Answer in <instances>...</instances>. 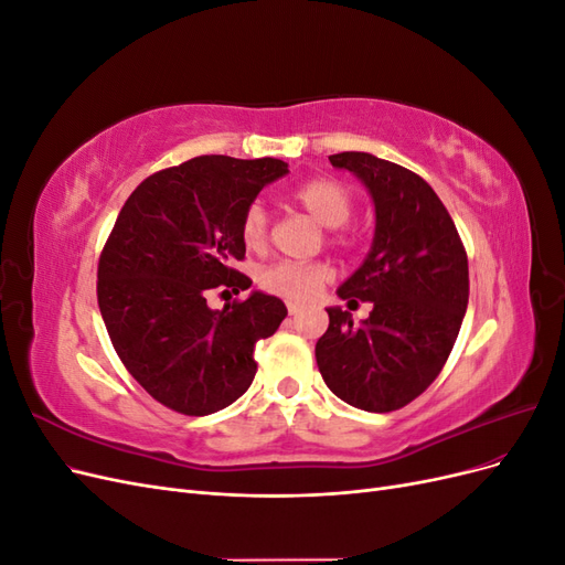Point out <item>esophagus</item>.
I'll list each match as a JSON object with an SVG mask.
<instances>
[{
    "instance_id": "esophagus-1",
    "label": "esophagus",
    "mask_w": 565,
    "mask_h": 565,
    "mask_svg": "<svg viewBox=\"0 0 565 565\" xmlns=\"http://www.w3.org/2000/svg\"><path fill=\"white\" fill-rule=\"evenodd\" d=\"M287 311H289V316H297V313L301 311V303H297V301H289V303H287Z\"/></svg>"
}]
</instances>
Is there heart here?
<instances>
[{"label": "heart", "instance_id": "obj_1", "mask_svg": "<svg viewBox=\"0 0 565 565\" xmlns=\"http://www.w3.org/2000/svg\"><path fill=\"white\" fill-rule=\"evenodd\" d=\"M292 200L301 210L309 212L320 226L339 228L344 226L353 212V198L344 183L334 179H311L295 188ZM241 237L243 245L252 252H262L268 243V216L262 204H249L241 221ZM332 278L330 268L324 264H297V262H280L268 266L262 276L259 285L270 295L282 299L303 301L318 295V289Z\"/></svg>", "mask_w": 565, "mask_h": 565}]
</instances>
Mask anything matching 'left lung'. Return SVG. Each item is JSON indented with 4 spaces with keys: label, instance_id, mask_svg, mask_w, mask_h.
Masks as SVG:
<instances>
[{
    "label": "left lung",
    "instance_id": "left-lung-1",
    "mask_svg": "<svg viewBox=\"0 0 565 565\" xmlns=\"http://www.w3.org/2000/svg\"><path fill=\"white\" fill-rule=\"evenodd\" d=\"M330 162L361 181L374 204L370 252L337 289L349 306L361 299L372 311L353 324L349 311L330 306L316 361L337 398L391 413L415 401L448 361L469 303L467 252L422 177L370 152H337Z\"/></svg>",
    "mask_w": 565,
    "mask_h": 565
}]
</instances>
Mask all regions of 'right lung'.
<instances>
[{
  "label": "right lung",
  "instance_id": "obj_1",
  "mask_svg": "<svg viewBox=\"0 0 565 565\" xmlns=\"http://www.w3.org/2000/svg\"><path fill=\"white\" fill-rule=\"evenodd\" d=\"M289 172L276 158L200 156L148 177L125 202L98 262V309L119 361L152 398L204 417L249 388L254 347L287 316L254 289L221 311L212 289L243 292L241 221L262 188Z\"/></svg>",
  "mask_w": 565,
  "mask_h": 565
}]
</instances>
